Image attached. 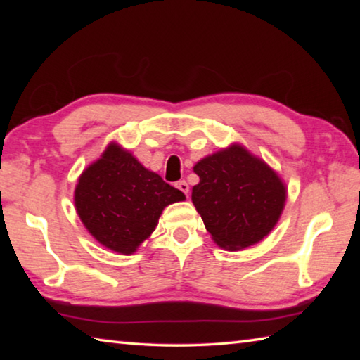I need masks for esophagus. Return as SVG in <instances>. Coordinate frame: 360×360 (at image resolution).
Here are the masks:
<instances>
[{"label":"esophagus","instance_id":"34e87169","mask_svg":"<svg viewBox=\"0 0 360 360\" xmlns=\"http://www.w3.org/2000/svg\"><path fill=\"white\" fill-rule=\"evenodd\" d=\"M176 187H178L182 193H186V195L188 193V184L186 181H178L176 182Z\"/></svg>","mask_w":360,"mask_h":360}]
</instances>
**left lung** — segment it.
Returning a JSON list of instances; mask_svg holds the SVG:
<instances>
[{
    "instance_id": "obj_1",
    "label": "left lung",
    "mask_w": 360,
    "mask_h": 360,
    "mask_svg": "<svg viewBox=\"0 0 360 360\" xmlns=\"http://www.w3.org/2000/svg\"><path fill=\"white\" fill-rule=\"evenodd\" d=\"M200 182L192 202L217 246L240 251L270 233L288 188L275 169L241 144H231L193 167Z\"/></svg>"
}]
</instances>
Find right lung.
I'll return each mask as SVG.
<instances>
[{
    "mask_svg": "<svg viewBox=\"0 0 360 360\" xmlns=\"http://www.w3.org/2000/svg\"><path fill=\"white\" fill-rule=\"evenodd\" d=\"M184 198L117 143L84 169L75 191L76 211L90 235L125 255L149 238L168 205Z\"/></svg>",
    "mask_w": 360,
    "mask_h": 360,
    "instance_id": "1",
    "label": "right lung"
}]
</instances>
